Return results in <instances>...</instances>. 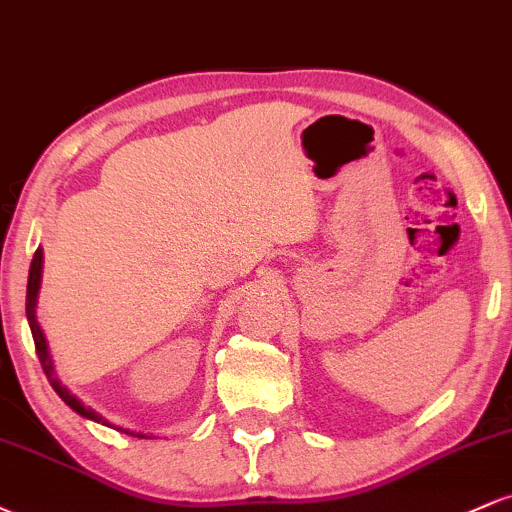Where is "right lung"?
<instances>
[{"instance_id": "obj_1", "label": "right lung", "mask_w": 512, "mask_h": 512, "mask_svg": "<svg viewBox=\"0 0 512 512\" xmlns=\"http://www.w3.org/2000/svg\"><path fill=\"white\" fill-rule=\"evenodd\" d=\"M40 272H43V252L40 248L35 250L33 255V262H31V272H28V289H26V315H28V325H31V332H33V342H35V354L40 358V366H43L45 375H48L50 385L55 387V392L60 395L64 402L72 407L76 414L86 416V419L91 421H98V424H108V421L103 419L101 414H96L91 407H84V404L76 399L72 392L67 390V387L60 385V380L55 378V368H52V361H50V354H48V344H45V337L43 332H40L38 322H35V298H38V289H40ZM110 426V424H108ZM117 431H122V428H117ZM129 433V431H125ZM129 436H137V438H144L142 433H129Z\"/></svg>"}]
</instances>
